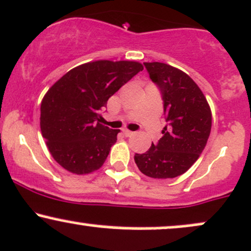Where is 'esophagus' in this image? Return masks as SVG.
Segmentation results:
<instances>
[{"instance_id": "1", "label": "esophagus", "mask_w": 251, "mask_h": 251, "mask_svg": "<svg viewBox=\"0 0 251 251\" xmlns=\"http://www.w3.org/2000/svg\"><path fill=\"white\" fill-rule=\"evenodd\" d=\"M123 133L125 134L126 137H131L132 134H133V132H132V131H128V130H126V128H125V130H123Z\"/></svg>"}]
</instances>
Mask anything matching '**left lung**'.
I'll use <instances>...</instances> for the list:
<instances>
[{
    "instance_id": "obj_1",
    "label": "left lung",
    "mask_w": 251,
    "mask_h": 251,
    "mask_svg": "<svg viewBox=\"0 0 251 251\" xmlns=\"http://www.w3.org/2000/svg\"><path fill=\"white\" fill-rule=\"evenodd\" d=\"M163 100L167 125L162 138L144 153H136L140 172L152 178L182 175L195 163L211 133L212 114L198 84L183 71L164 63H144Z\"/></svg>"
}]
</instances>
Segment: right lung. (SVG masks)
Returning a JSON list of instances; mask_svg holds the SVG:
<instances>
[{"instance_id": "right-lung-1", "label": "right lung", "mask_w": 251, "mask_h": 251, "mask_svg": "<svg viewBox=\"0 0 251 251\" xmlns=\"http://www.w3.org/2000/svg\"><path fill=\"white\" fill-rule=\"evenodd\" d=\"M142 70L137 62L98 60L73 69L50 88L40 106V128L57 163L77 175L102 167L120 130L100 124V112Z\"/></svg>"}]
</instances>
